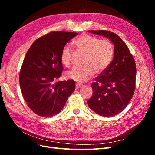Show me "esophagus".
I'll use <instances>...</instances> for the list:
<instances>
[{"mask_svg":"<svg viewBox=\"0 0 155 155\" xmlns=\"http://www.w3.org/2000/svg\"><path fill=\"white\" fill-rule=\"evenodd\" d=\"M82 87H83V85H80V84H78V83L76 84V89L80 88H81Z\"/></svg>","mask_w":155,"mask_h":155,"instance_id":"obj_1","label":"esophagus"}]
</instances>
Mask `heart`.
I'll return each instance as SVG.
<instances>
[{"label":"heart","mask_w":155,"mask_h":155,"mask_svg":"<svg viewBox=\"0 0 155 155\" xmlns=\"http://www.w3.org/2000/svg\"><path fill=\"white\" fill-rule=\"evenodd\" d=\"M74 44L86 53L83 67H75L67 72V77L78 83L86 82L94 76L96 70L101 72L111 63L114 57V45L109 40L83 34L74 41ZM72 48L65 45L61 54V61L66 67L71 63Z\"/></svg>","instance_id":"heart-1"}]
</instances>
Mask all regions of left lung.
Segmentation results:
<instances>
[{"label": "left lung", "mask_w": 155, "mask_h": 155, "mask_svg": "<svg viewBox=\"0 0 155 155\" xmlns=\"http://www.w3.org/2000/svg\"><path fill=\"white\" fill-rule=\"evenodd\" d=\"M109 39L114 46L113 60L92 83L93 94L88 105L95 113L110 117L120 113L127 106L135 90L137 68L127 46L113 32L88 30Z\"/></svg>", "instance_id": "left-lung-1"}]
</instances>
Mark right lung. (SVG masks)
<instances>
[{
    "label": "right lung",
    "instance_id": "add662e5",
    "mask_svg": "<svg viewBox=\"0 0 155 155\" xmlns=\"http://www.w3.org/2000/svg\"><path fill=\"white\" fill-rule=\"evenodd\" d=\"M78 33L51 31L31 45L23 61L19 74L23 98L39 116L57 115L76 88L75 81L57 80L63 70V48Z\"/></svg>",
    "mask_w": 155,
    "mask_h": 155
}]
</instances>
